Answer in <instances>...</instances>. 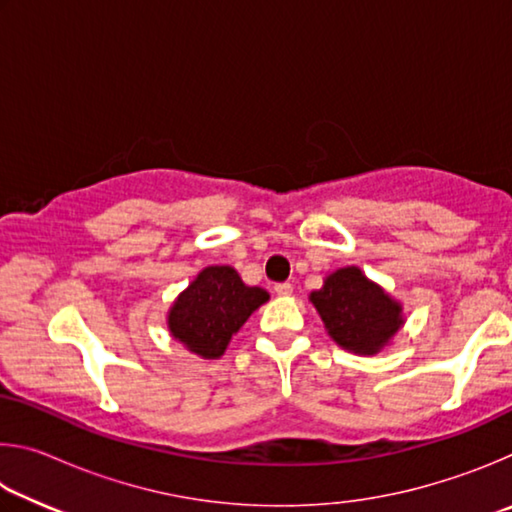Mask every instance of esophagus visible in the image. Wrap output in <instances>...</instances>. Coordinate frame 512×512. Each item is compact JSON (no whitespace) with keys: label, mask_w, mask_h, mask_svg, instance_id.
Segmentation results:
<instances>
[{"label":"esophagus","mask_w":512,"mask_h":512,"mask_svg":"<svg viewBox=\"0 0 512 512\" xmlns=\"http://www.w3.org/2000/svg\"><path fill=\"white\" fill-rule=\"evenodd\" d=\"M273 291H275V296L287 298V296H291V293H293V287H291L289 282H280V284H275Z\"/></svg>","instance_id":"obj_1"}]
</instances>
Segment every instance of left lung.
<instances>
[{
    "label": "left lung",
    "mask_w": 512,
    "mask_h": 512,
    "mask_svg": "<svg viewBox=\"0 0 512 512\" xmlns=\"http://www.w3.org/2000/svg\"><path fill=\"white\" fill-rule=\"evenodd\" d=\"M329 339L339 348L372 357L393 341L404 327L402 302L372 282L359 266L329 273L323 287L309 293Z\"/></svg>",
    "instance_id": "obj_1"
}]
</instances>
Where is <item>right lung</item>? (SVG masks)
<instances>
[{"label":"right lung","mask_w":512,"mask_h":512,"mask_svg":"<svg viewBox=\"0 0 512 512\" xmlns=\"http://www.w3.org/2000/svg\"><path fill=\"white\" fill-rule=\"evenodd\" d=\"M268 291L248 287L232 266H205L167 311L169 334L201 359H219L241 325L268 302Z\"/></svg>","instance_id":"add662e5"}]
</instances>
